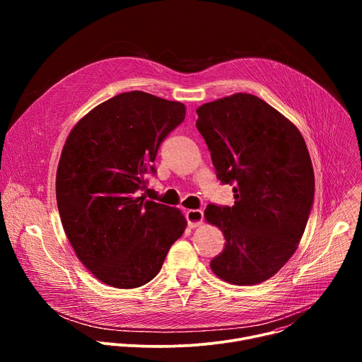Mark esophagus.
<instances>
[{"instance_id":"34e87169","label":"esophagus","mask_w":362,"mask_h":362,"mask_svg":"<svg viewBox=\"0 0 362 362\" xmlns=\"http://www.w3.org/2000/svg\"><path fill=\"white\" fill-rule=\"evenodd\" d=\"M186 219L190 228H197L203 222V212L197 209H190L186 212Z\"/></svg>"}]
</instances>
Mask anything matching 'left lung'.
Here are the masks:
<instances>
[{
	"instance_id": "left-lung-1",
	"label": "left lung",
	"mask_w": 362,
	"mask_h": 362,
	"mask_svg": "<svg viewBox=\"0 0 362 362\" xmlns=\"http://www.w3.org/2000/svg\"><path fill=\"white\" fill-rule=\"evenodd\" d=\"M196 127L235 204H208L204 218L225 235L211 268L233 285L272 278L296 250L315 193L300 132L259 97L236 93L200 106Z\"/></svg>"
}]
</instances>
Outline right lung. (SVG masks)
I'll return each mask as SVG.
<instances>
[{"label":"right lung","instance_id":"add662e5","mask_svg":"<svg viewBox=\"0 0 362 362\" xmlns=\"http://www.w3.org/2000/svg\"><path fill=\"white\" fill-rule=\"evenodd\" d=\"M185 105L144 91L101 103L70 132L56 177L64 232L81 264L106 285L132 289L159 274L183 235L179 209L137 192Z\"/></svg>","mask_w":362,"mask_h":362}]
</instances>
